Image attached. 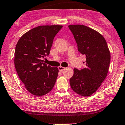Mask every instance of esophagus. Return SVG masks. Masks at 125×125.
<instances>
[{
  "label": "esophagus",
  "instance_id": "34e87169",
  "mask_svg": "<svg viewBox=\"0 0 125 125\" xmlns=\"http://www.w3.org/2000/svg\"><path fill=\"white\" fill-rule=\"evenodd\" d=\"M65 68H66L63 67H62V66H59V67H58V70H59V71H62L64 70Z\"/></svg>",
  "mask_w": 125,
  "mask_h": 125
}]
</instances>
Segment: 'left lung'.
<instances>
[{"mask_svg": "<svg viewBox=\"0 0 125 125\" xmlns=\"http://www.w3.org/2000/svg\"><path fill=\"white\" fill-rule=\"evenodd\" d=\"M77 45L78 51L86 56V65L81 70L74 68L70 79L71 89L83 96H90L100 86L107 75L111 55L104 37L84 25L68 26Z\"/></svg>", "mask_w": 125, "mask_h": 125, "instance_id": "1", "label": "left lung"}]
</instances>
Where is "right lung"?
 <instances>
[{"mask_svg": "<svg viewBox=\"0 0 125 125\" xmlns=\"http://www.w3.org/2000/svg\"><path fill=\"white\" fill-rule=\"evenodd\" d=\"M62 26H40L19 39L14 53L15 68L25 87L33 95L42 96L51 92L56 81L58 68L42 60L49 55L53 40Z\"/></svg>", "mask_w": 125, "mask_h": 125, "instance_id": "1", "label": "right lung"}]
</instances>
